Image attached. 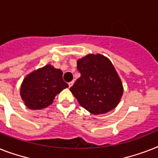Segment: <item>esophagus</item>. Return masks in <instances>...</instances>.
<instances>
[{
	"label": "esophagus",
	"mask_w": 158,
	"mask_h": 158,
	"mask_svg": "<svg viewBox=\"0 0 158 158\" xmlns=\"http://www.w3.org/2000/svg\"><path fill=\"white\" fill-rule=\"evenodd\" d=\"M68 84H69V88H70V87H72V85H73V84H74V81L70 82V83H68Z\"/></svg>",
	"instance_id": "obj_1"
}]
</instances>
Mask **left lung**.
Listing matches in <instances>:
<instances>
[{
    "instance_id": "left-lung-1",
    "label": "left lung",
    "mask_w": 158,
    "mask_h": 158,
    "mask_svg": "<svg viewBox=\"0 0 158 158\" xmlns=\"http://www.w3.org/2000/svg\"><path fill=\"white\" fill-rule=\"evenodd\" d=\"M80 77L70 91L79 105L92 114H103L116 108L123 94V86L108 57L90 53L77 61Z\"/></svg>"
}]
</instances>
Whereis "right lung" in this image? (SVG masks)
Masks as SVG:
<instances>
[{
	"mask_svg": "<svg viewBox=\"0 0 158 158\" xmlns=\"http://www.w3.org/2000/svg\"><path fill=\"white\" fill-rule=\"evenodd\" d=\"M63 73L48 64L28 74L20 88V96L30 110H42L52 103L55 97L68 88Z\"/></svg>",
	"mask_w": 158,
	"mask_h": 158,
	"instance_id": "right-lung-1",
	"label": "right lung"
}]
</instances>
